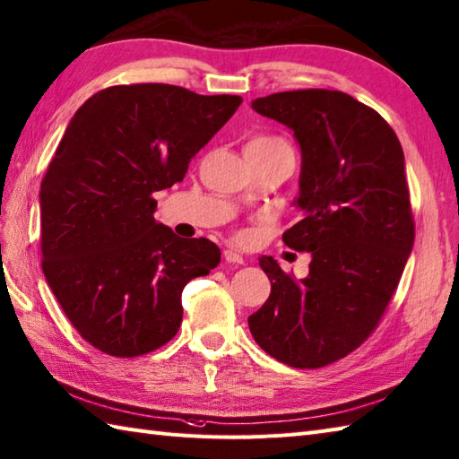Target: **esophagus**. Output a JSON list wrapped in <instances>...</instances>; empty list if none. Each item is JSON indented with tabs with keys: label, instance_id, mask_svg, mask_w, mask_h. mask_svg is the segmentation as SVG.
<instances>
[{
	"label": "esophagus",
	"instance_id": "esophagus-1",
	"mask_svg": "<svg viewBox=\"0 0 459 459\" xmlns=\"http://www.w3.org/2000/svg\"><path fill=\"white\" fill-rule=\"evenodd\" d=\"M222 256H224V260H227V263H232V264H242V263H245V258H242V255L237 253L235 248H227L222 253Z\"/></svg>",
	"mask_w": 459,
	"mask_h": 459
}]
</instances>
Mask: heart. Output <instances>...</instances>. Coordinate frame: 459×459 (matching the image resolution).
I'll return each instance as SVG.
<instances>
[{"instance_id":"heart-1","label":"heart","mask_w":459,"mask_h":459,"mask_svg":"<svg viewBox=\"0 0 459 459\" xmlns=\"http://www.w3.org/2000/svg\"><path fill=\"white\" fill-rule=\"evenodd\" d=\"M250 143H255V145H276V143H284V141L278 137H256Z\"/></svg>"}]
</instances>
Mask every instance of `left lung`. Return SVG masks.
I'll list each match as a JSON object with an SVG mask.
<instances>
[{"label":"left lung","instance_id":"left-lung-1","mask_svg":"<svg viewBox=\"0 0 459 459\" xmlns=\"http://www.w3.org/2000/svg\"><path fill=\"white\" fill-rule=\"evenodd\" d=\"M253 109L286 125L300 145L302 219L282 240L312 260L296 281L273 256L258 258L271 296L248 328L278 362L322 368L378 326L414 247L403 151L378 113L342 91L273 93Z\"/></svg>","mask_w":459,"mask_h":459}]
</instances>
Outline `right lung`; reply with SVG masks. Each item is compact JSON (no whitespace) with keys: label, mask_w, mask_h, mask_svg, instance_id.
I'll return each instance as SVG.
<instances>
[{"label":"right lung","mask_w":459,"mask_h":459,"mask_svg":"<svg viewBox=\"0 0 459 459\" xmlns=\"http://www.w3.org/2000/svg\"><path fill=\"white\" fill-rule=\"evenodd\" d=\"M238 95L165 83L115 85L71 117L41 181L43 274L71 325L101 352L133 358L173 338L185 284L221 250L155 221L152 193L181 183Z\"/></svg>","instance_id":"obj_1"}]
</instances>
